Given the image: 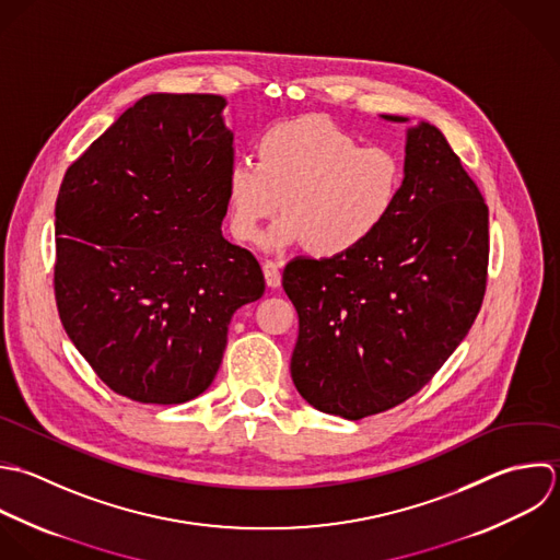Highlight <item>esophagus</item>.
I'll return each instance as SVG.
<instances>
[{
    "instance_id": "34e87169",
    "label": "esophagus",
    "mask_w": 560,
    "mask_h": 560,
    "mask_svg": "<svg viewBox=\"0 0 560 560\" xmlns=\"http://www.w3.org/2000/svg\"><path fill=\"white\" fill-rule=\"evenodd\" d=\"M261 268H264L266 283H268L270 288H279V285H281V270H279V264L272 261V259H266V261L261 264Z\"/></svg>"
}]
</instances>
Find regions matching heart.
I'll use <instances>...</instances> for the list:
<instances>
[{
    "instance_id": "heart-1",
    "label": "heart",
    "mask_w": 560,
    "mask_h": 560,
    "mask_svg": "<svg viewBox=\"0 0 560 560\" xmlns=\"http://www.w3.org/2000/svg\"><path fill=\"white\" fill-rule=\"evenodd\" d=\"M257 161L237 159L226 174L229 229L250 244L261 224L285 211L268 231V248L307 246L318 259H342L366 246L397 209L404 167L384 145H362L323 115L268 128Z\"/></svg>"
}]
</instances>
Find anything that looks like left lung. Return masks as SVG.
I'll return each mask as SVG.
<instances>
[{
  "mask_svg": "<svg viewBox=\"0 0 560 560\" xmlns=\"http://www.w3.org/2000/svg\"><path fill=\"white\" fill-rule=\"evenodd\" d=\"M487 268L489 207L478 185L436 126L408 128L386 226L349 257H296L283 270L299 314L290 371L301 397L360 421L417 395L469 334Z\"/></svg>",
  "mask_w": 560,
  "mask_h": 560,
  "instance_id": "left-lung-1",
  "label": "left lung"
}]
</instances>
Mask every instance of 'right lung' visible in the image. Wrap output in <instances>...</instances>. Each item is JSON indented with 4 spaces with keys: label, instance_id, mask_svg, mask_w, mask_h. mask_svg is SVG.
Wrapping results in <instances>:
<instances>
[{
    "label": "right lung",
    "instance_id": "right-lung-1",
    "mask_svg": "<svg viewBox=\"0 0 560 560\" xmlns=\"http://www.w3.org/2000/svg\"><path fill=\"white\" fill-rule=\"evenodd\" d=\"M213 93H152L65 172L54 296L95 375L139 404L205 393L235 310L261 299L255 255L224 240L233 132Z\"/></svg>",
    "mask_w": 560,
    "mask_h": 560
}]
</instances>
